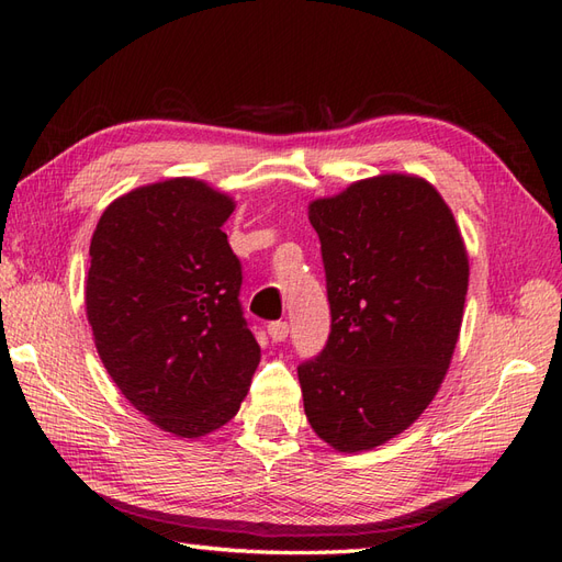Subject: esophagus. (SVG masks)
I'll list each match as a JSON object with an SVG mask.
<instances>
[{"instance_id":"obj_1","label":"esophagus","mask_w":562,"mask_h":562,"mask_svg":"<svg viewBox=\"0 0 562 562\" xmlns=\"http://www.w3.org/2000/svg\"><path fill=\"white\" fill-rule=\"evenodd\" d=\"M290 333V324L288 321H272V324L268 326V336L274 340V342H282L284 338H288Z\"/></svg>"}]
</instances>
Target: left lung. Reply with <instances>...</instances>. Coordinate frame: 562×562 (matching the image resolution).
<instances>
[{
	"label": "left lung",
	"mask_w": 562,
	"mask_h": 562,
	"mask_svg": "<svg viewBox=\"0 0 562 562\" xmlns=\"http://www.w3.org/2000/svg\"><path fill=\"white\" fill-rule=\"evenodd\" d=\"M330 304L328 340L296 367L306 420L338 451L411 427L457 348L469 256L453 214L415 176H376L308 205Z\"/></svg>",
	"instance_id": "obj_1"
}]
</instances>
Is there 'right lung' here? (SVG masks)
<instances>
[{
    "label": "right lung",
    "mask_w": 562,
    "mask_h": 562,
    "mask_svg": "<svg viewBox=\"0 0 562 562\" xmlns=\"http://www.w3.org/2000/svg\"><path fill=\"white\" fill-rule=\"evenodd\" d=\"M234 202L195 178L111 202L89 248L87 316L103 367L135 408L176 437L229 423L260 348L244 316Z\"/></svg>",
    "instance_id": "obj_1"
}]
</instances>
